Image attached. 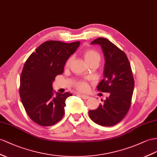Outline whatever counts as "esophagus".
I'll return each instance as SVG.
<instances>
[{"instance_id": "1", "label": "esophagus", "mask_w": 157, "mask_h": 157, "mask_svg": "<svg viewBox=\"0 0 157 157\" xmlns=\"http://www.w3.org/2000/svg\"><path fill=\"white\" fill-rule=\"evenodd\" d=\"M79 95L80 97H81L83 99H87L90 98V96H88V95H83V94H79Z\"/></svg>"}]
</instances>
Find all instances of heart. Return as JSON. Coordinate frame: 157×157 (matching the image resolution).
Listing matches in <instances>:
<instances>
[{"mask_svg": "<svg viewBox=\"0 0 157 157\" xmlns=\"http://www.w3.org/2000/svg\"><path fill=\"white\" fill-rule=\"evenodd\" d=\"M83 56H84V58L86 59V61L87 62V63L89 64L95 61H97V60L100 61V58H100V55L98 52L93 49H89V50H86L83 52ZM71 59L72 58H70L67 60L66 62L67 66L70 65ZM75 86L76 87L77 89H78L79 90L82 91H86L88 89L87 83L85 82H78L75 83Z\"/></svg>", "mask_w": 157, "mask_h": 157, "instance_id": "b5f03b06", "label": "heart"}]
</instances>
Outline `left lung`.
<instances>
[{
    "label": "left lung",
    "instance_id": "left-lung-1",
    "mask_svg": "<svg viewBox=\"0 0 157 157\" xmlns=\"http://www.w3.org/2000/svg\"><path fill=\"white\" fill-rule=\"evenodd\" d=\"M91 44L101 47L105 60L104 78L98 90L110 95L98 109L90 110L89 116L100 125L113 126L125 117L131 106L135 85L131 65L125 53L109 40L98 38Z\"/></svg>",
    "mask_w": 157,
    "mask_h": 157
}]
</instances>
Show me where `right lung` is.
<instances>
[{"label":"right lung","instance_id":"right-lung-1","mask_svg":"<svg viewBox=\"0 0 157 157\" xmlns=\"http://www.w3.org/2000/svg\"><path fill=\"white\" fill-rule=\"evenodd\" d=\"M80 42L64 43L50 40L42 44L27 59L21 75L20 97L30 118L41 126H52L65 113L69 92L55 94L52 82L62 74L67 59Z\"/></svg>","mask_w":157,"mask_h":157}]
</instances>
